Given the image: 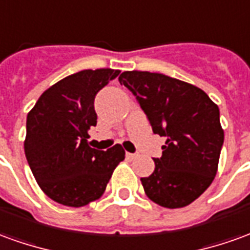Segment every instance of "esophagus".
<instances>
[{
    "label": "esophagus",
    "mask_w": 250,
    "mask_h": 250,
    "mask_svg": "<svg viewBox=\"0 0 250 250\" xmlns=\"http://www.w3.org/2000/svg\"><path fill=\"white\" fill-rule=\"evenodd\" d=\"M125 155H127V158H130V160H134V158L137 157L135 153H125Z\"/></svg>",
    "instance_id": "34e87169"
}]
</instances>
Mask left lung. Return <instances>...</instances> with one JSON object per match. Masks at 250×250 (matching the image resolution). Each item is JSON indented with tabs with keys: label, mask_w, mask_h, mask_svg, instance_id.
<instances>
[{
	"label": "left lung",
	"mask_w": 250,
	"mask_h": 250,
	"mask_svg": "<svg viewBox=\"0 0 250 250\" xmlns=\"http://www.w3.org/2000/svg\"><path fill=\"white\" fill-rule=\"evenodd\" d=\"M146 113L154 134L167 138L161 158L142 177L150 200L167 208L191 204L211 186L223 145L219 108L202 89L150 71L119 77Z\"/></svg>",
	"instance_id": "1"
}]
</instances>
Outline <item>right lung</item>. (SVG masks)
<instances>
[{
  "label": "right lung",
  "mask_w": 250,
  "mask_h": 250,
  "mask_svg": "<svg viewBox=\"0 0 250 250\" xmlns=\"http://www.w3.org/2000/svg\"><path fill=\"white\" fill-rule=\"evenodd\" d=\"M120 70H83L47 89L27 116L24 151L42 191L54 202L83 207L104 193L115 167L125 160L120 145L89 146L97 125L95 97Z\"/></svg>",
  "instance_id": "1"
}]
</instances>
